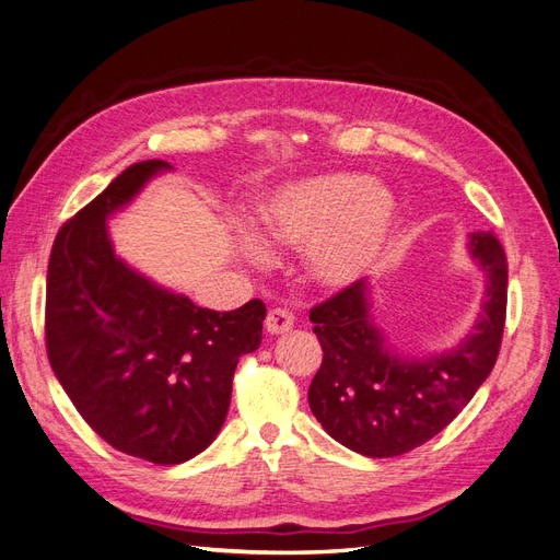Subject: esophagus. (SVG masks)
I'll return each instance as SVG.
<instances>
[{
  "mask_svg": "<svg viewBox=\"0 0 560 560\" xmlns=\"http://www.w3.org/2000/svg\"><path fill=\"white\" fill-rule=\"evenodd\" d=\"M264 325H266V331L273 334V336L287 334L294 327V315L290 311H284V308H273L268 313Z\"/></svg>",
  "mask_w": 560,
  "mask_h": 560,
  "instance_id": "esophagus-1",
  "label": "esophagus"
}]
</instances>
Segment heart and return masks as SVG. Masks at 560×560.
Returning <instances> with one entry per match:
<instances>
[{
    "label": "heart",
    "mask_w": 560,
    "mask_h": 560,
    "mask_svg": "<svg viewBox=\"0 0 560 560\" xmlns=\"http://www.w3.org/2000/svg\"><path fill=\"white\" fill-rule=\"evenodd\" d=\"M254 212L264 238L303 247L308 278L327 290H346L383 261L399 217L393 191L354 173L287 179L264 194ZM243 252L257 264L268 259L257 235H245Z\"/></svg>",
    "instance_id": "b5f03b06"
}]
</instances>
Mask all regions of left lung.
<instances>
[{
  "label": "left lung",
  "mask_w": 560,
  "mask_h": 560,
  "mask_svg": "<svg viewBox=\"0 0 560 560\" xmlns=\"http://www.w3.org/2000/svg\"><path fill=\"white\" fill-rule=\"evenodd\" d=\"M486 273L481 313L465 341L430 358H401L371 315L360 280L311 311L322 364L308 387L319 425L369 457H395L430 442L460 413L495 366L506 315V257L490 231L469 235Z\"/></svg>",
  "instance_id": "left-lung-1"
}]
</instances>
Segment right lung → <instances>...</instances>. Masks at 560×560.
Returning <instances> with one entry per match:
<instances>
[{
	"instance_id": "right-lung-1",
	"label": "right lung",
	"mask_w": 560,
	"mask_h": 560,
	"mask_svg": "<svg viewBox=\"0 0 560 560\" xmlns=\"http://www.w3.org/2000/svg\"><path fill=\"white\" fill-rule=\"evenodd\" d=\"M165 161L135 163L67 222L50 249L46 352L81 418L116 451L179 465L222 430L241 354L261 343L264 301L217 313L116 257L107 219Z\"/></svg>"
}]
</instances>
